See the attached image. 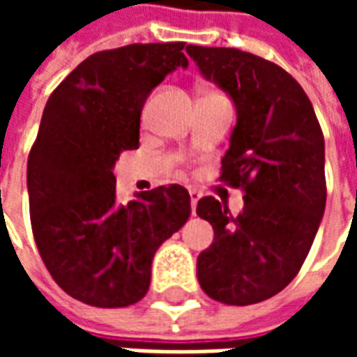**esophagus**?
<instances>
[{
    "mask_svg": "<svg viewBox=\"0 0 357 357\" xmlns=\"http://www.w3.org/2000/svg\"><path fill=\"white\" fill-rule=\"evenodd\" d=\"M189 197H191V208H193V214H195L197 202H199V199H201V191H199V189H195V187H191V189H189Z\"/></svg>",
    "mask_w": 357,
    "mask_h": 357,
    "instance_id": "1",
    "label": "esophagus"
}]
</instances>
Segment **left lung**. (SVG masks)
I'll return each mask as SVG.
<instances>
[{
    "label": "left lung",
    "mask_w": 357,
    "mask_h": 357,
    "mask_svg": "<svg viewBox=\"0 0 357 357\" xmlns=\"http://www.w3.org/2000/svg\"><path fill=\"white\" fill-rule=\"evenodd\" d=\"M187 53L237 107L220 181L245 193L239 216L214 197L197 204L214 227L197 277L210 298L248 306L283 291L312 248L327 201L321 126L302 86L268 59L235 47Z\"/></svg>",
    "instance_id": "obj_1"
}]
</instances>
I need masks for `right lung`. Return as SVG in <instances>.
Segmentation results:
<instances>
[{"label": "right lung", "mask_w": 357, "mask_h": 357, "mask_svg": "<svg viewBox=\"0 0 357 357\" xmlns=\"http://www.w3.org/2000/svg\"><path fill=\"white\" fill-rule=\"evenodd\" d=\"M185 42L97 51L50 95L28 155L34 241L55 283L97 307L139 302L153 256L191 216L185 187L172 183L118 202L112 166L139 147L147 95L178 66Z\"/></svg>", "instance_id": "obj_1"}]
</instances>
